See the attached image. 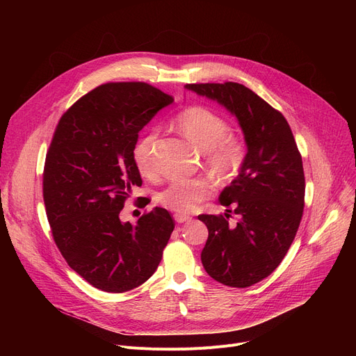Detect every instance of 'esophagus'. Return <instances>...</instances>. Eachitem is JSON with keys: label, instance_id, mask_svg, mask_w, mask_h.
Wrapping results in <instances>:
<instances>
[{"label": "esophagus", "instance_id": "esophagus-1", "mask_svg": "<svg viewBox=\"0 0 356 356\" xmlns=\"http://www.w3.org/2000/svg\"><path fill=\"white\" fill-rule=\"evenodd\" d=\"M192 218L189 216V215H184V213H175V220L177 222V223H183V222H188V220H191Z\"/></svg>", "mask_w": 356, "mask_h": 356}]
</instances>
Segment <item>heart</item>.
<instances>
[{"label": "heart", "mask_w": 356, "mask_h": 356, "mask_svg": "<svg viewBox=\"0 0 356 356\" xmlns=\"http://www.w3.org/2000/svg\"><path fill=\"white\" fill-rule=\"evenodd\" d=\"M180 133L203 152L204 163L219 179L228 180L239 173L247 159L248 147L239 136L229 134V122L219 112L193 105L183 109L176 117ZM156 133L144 136L133 149V159L141 175L153 179L159 173L156 156ZM213 192V184L207 177L179 180L157 193L156 200L161 207L177 213L195 211L197 204Z\"/></svg>", "instance_id": "1"}]
</instances>
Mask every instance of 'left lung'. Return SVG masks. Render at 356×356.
I'll list each match as a JSON object with an SVG mask.
<instances>
[{"label":"left lung","instance_id":"1","mask_svg":"<svg viewBox=\"0 0 356 356\" xmlns=\"http://www.w3.org/2000/svg\"><path fill=\"white\" fill-rule=\"evenodd\" d=\"M186 88L218 101L239 121L248 153L219 202L229 213L197 216L209 235L202 264L216 282L236 289L268 277L286 257L305 208V172L291 128L282 112L235 82L189 83ZM232 212V209H227Z\"/></svg>","mask_w":356,"mask_h":356}]
</instances>
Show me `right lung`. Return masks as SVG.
Segmentation results:
<instances>
[{
	"instance_id": "1",
	"label": "right lung",
	"mask_w": 356,
	"mask_h": 356,
	"mask_svg": "<svg viewBox=\"0 0 356 356\" xmlns=\"http://www.w3.org/2000/svg\"><path fill=\"white\" fill-rule=\"evenodd\" d=\"M172 102L145 82H109L79 98L56 125L43 170L47 220L69 267L102 291L145 283L175 229L163 208L144 212L136 227L120 219L143 184L133 159L138 133Z\"/></svg>"
}]
</instances>
